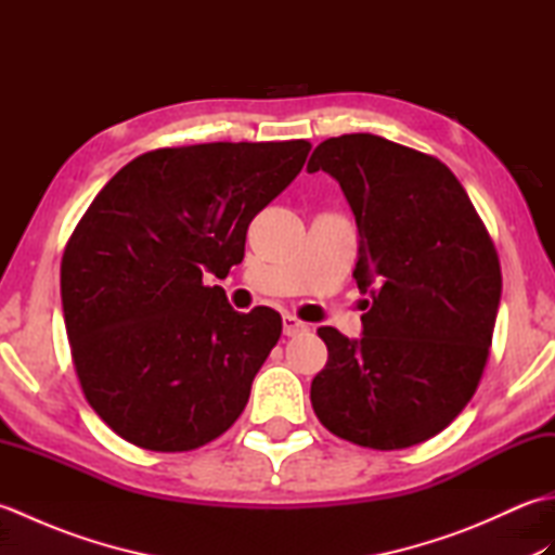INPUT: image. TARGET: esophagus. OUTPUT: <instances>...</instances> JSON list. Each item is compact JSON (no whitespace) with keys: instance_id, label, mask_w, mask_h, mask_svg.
I'll list each match as a JSON object with an SVG mask.
<instances>
[{"instance_id":"esophagus-1","label":"esophagus","mask_w":555,"mask_h":555,"mask_svg":"<svg viewBox=\"0 0 555 555\" xmlns=\"http://www.w3.org/2000/svg\"><path fill=\"white\" fill-rule=\"evenodd\" d=\"M302 332H308V324L300 322L298 317L284 314V334L286 336H296V334H302Z\"/></svg>"}]
</instances>
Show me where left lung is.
<instances>
[{
	"label": "left lung",
	"instance_id": "obj_1",
	"mask_svg": "<svg viewBox=\"0 0 555 555\" xmlns=\"http://www.w3.org/2000/svg\"><path fill=\"white\" fill-rule=\"evenodd\" d=\"M338 181L358 223L360 338L320 326L310 400L324 427L393 451L431 439L475 396L501 302L493 243L453 171L372 133L328 138L308 171Z\"/></svg>",
	"mask_w": 555,
	"mask_h": 555
}]
</instances>
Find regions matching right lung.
Masks as SVG:
<instances>
[{"label": "right lung", "mask_w": 555, "mask_h": 555, "mask_svg": "<svg viewBox=\"0 0 555 555\" xmlns=\"http://www.w3.org/2000/svg\"><path fill=\"white\" fill-rule=\"evenodd\" d=\"M308 152V140L155 150L92 199L64 250L62 308L82 393L121 439L193 451L238 420L281 317L235 312L205 276L241 262L250 221Z\"/></svg>", "instance_id": "add662e5"}]
</instances>
